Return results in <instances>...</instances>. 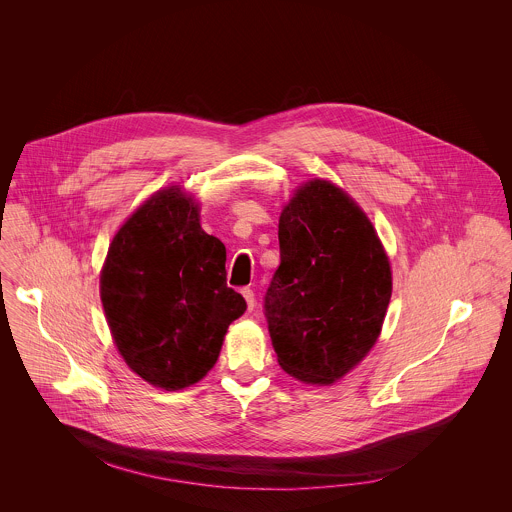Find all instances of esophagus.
I'll return each mask as SVG.
<instances>
[{
    "label": "esophagus",
    "mask_w": 512,
    "mask_h": 512,
    "mask_svg": "<svg viewBox=\"0 0 512 512\" xmlns=\"http://www.w3.org/2000/svg\"><path fill=\"white\" fill-rule=\"evenodd\" d=\"M242 295H244V299H246L248 311H252V309H254V305H256V297H254V292H252L250 288H244V290H242Z\"/></svg>",
    "instance_id": "esophagus-1"
}]
</instances>
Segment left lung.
I'll list each match as a JSON object with an SVG mask.
<instances>
[{
    "label": "left lung",
    "mask_w": 512,
    "mask_h": 512,
    "mask_svg": "<svg viewBox=\"0 0 512 512\" xmlns=\"http://www.w3.org/2000/svg\"><path fill=\"white\" fill-rule=\"evenodd\" d=\"M280 266L264 315L280 366L331 384L378 339L392 293L384 248L365 213L333 183L315 179L282 211Z\"/></svg>",
    "instance_id": "8db88e82"
}]
</instances>
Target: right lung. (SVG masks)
Instances as JSON below:
<instances>
[{"mask_svg":"<svg viewBox=\"0 0 512 512\" xmlns=\"http://www.w3.org/2000/svg\"><path fill=\"white\" fill-rule=\"evenodd\" d=\"M226 248L177 187L153 195L114 236L100 297L114 343L153 386L199 382L219 359L228 325L246 311L226 286Z\"/></svg>","mask_w":512,"mask_h":512,"instance_id":"add662e5","label":"right lung"}]
</instances>
